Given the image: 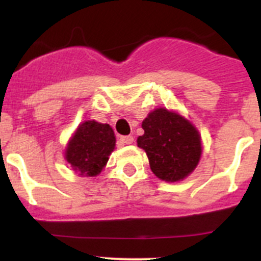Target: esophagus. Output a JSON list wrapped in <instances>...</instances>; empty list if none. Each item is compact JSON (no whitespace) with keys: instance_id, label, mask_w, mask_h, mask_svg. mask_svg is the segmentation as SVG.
<instances>
[{"instance_id":"obj_1","label":"esophagus","mask_w":261,"mask_h":261,"mask_svg":"<svg viewBox=\"0 0 261 261\" xmlns=\"http://www.w3.org/2000/svg\"><path fill=\"white\" fill-rule=\"evenodd\" d=\"M120 141L122 144H133L134 143V138L131 135H127V136H121L120 138Z\"/></svg>"}]
</instances>
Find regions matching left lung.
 <instances>
[{
	"instance_id": "8db88e82",
	"label": "left lung",
	"mask_w": 261,
	"mask_h": 261,
	"mask_svg": "<svg viewBox=\"0 0 261 261\" xmlns=\"http://www.w3.org/2000/svg\"><path fill=\"white\" fill-rule=\"evenodd\" d=\"M141 126L144 135L138 138V146L145 150L150 169L159 179L178 181L196 169L202 154L201 136L187 118L156 109Z\"/></svg>"
}]
</instances>
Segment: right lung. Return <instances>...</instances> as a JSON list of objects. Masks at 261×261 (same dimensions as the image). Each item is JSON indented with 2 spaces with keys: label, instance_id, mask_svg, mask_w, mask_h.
<instances>
[{
  "label": "right lung",
  "instance_id": "add662e5",
  "mask_svg": "<svg viewBox=\"0 0 261 261\" xmlns=\"http://www.w3.org/2000/svg\"><path fill=\"white\" fill-rule=\"evenodd\" d=\"M115 145V133L109 123L84 121L68 143L65 159L82 177H96L109 162Z\"/></svg>",
  "mask_w": 261,
  "mask_h": 261
}]
</instances>
